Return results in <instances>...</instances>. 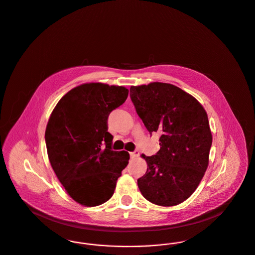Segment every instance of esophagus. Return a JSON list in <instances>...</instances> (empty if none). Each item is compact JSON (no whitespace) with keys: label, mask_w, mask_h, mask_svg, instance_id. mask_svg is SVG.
<instances>
[{"label":"esophagus","mask_w":255,"mask_h":255,"mask_svg":"<svg viewBox=\"0 0 255 255\" xmlns=\"http://www.w3.org/2000/svg\"><path fill=\"white\" fill-rule=\"evenodd\" d=\"M139 156V152L138 151H133V152H130V157L132 158H137Z\"/></svg>","instance_id":"obj_1"}]
</instances>
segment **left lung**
Returning a JSON list of instances; mask_svg holds the SVG:
<instances>
[{
  "mask_svg": "<svg viewBox=\"0 0 255 255\" xmlns=\"http://www.w3.org/2000/svg\"><path fill=\"white\" fill-rule=\"evenodd\" d=\"M130 97L149 133H160L158 153L142 155L148 167L138 188L152 204L177 206L193 194L208 166L212 134L206 110L168 83L132 86Z\"/></svg>",
  "mask_w": 255,
  "mask_h": 255,
  "instance_id": "obj_1",
  "label": "left lung"
}]
</instances>
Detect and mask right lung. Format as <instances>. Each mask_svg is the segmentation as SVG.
I'll return each mask as SVG.
<instances>
[{"mask_svg": "<svg viewBox=\"0 0 255 255\" xmlns=\"http://www.w3.org/2000/svg\"><path fill=\"white\" fill-rule=\"evenodd\" d=\"M128 89L103 83L77 86L52 111L45 139L49 162L67 193L85 206L107 202L130 158L113 151L108 117L122 105Z\"/></svg>", "mask_w": 255, "mask_h": 255, "instance_id": "right-lung-1", "label": "right lung"}]
</instances>
